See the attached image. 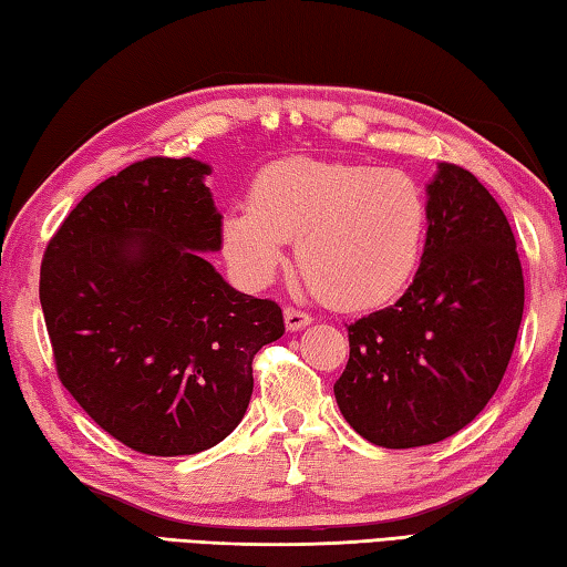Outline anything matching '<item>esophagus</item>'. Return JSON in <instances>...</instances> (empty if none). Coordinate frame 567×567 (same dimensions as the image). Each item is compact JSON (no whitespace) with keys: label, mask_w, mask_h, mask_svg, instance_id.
<instances>
[{"label":"esophagus","mask_w":567,"mask_h":567,"mask_svg":"<svg viewBox=\"0 0 567 567\" xmlns=\"http://www.w3.org/2000/svg\"><path fill=\"white\" fill-rule=\"evenodd\" d=\"M284 318H286L288 330H301L306 326H311V320H313L306 311H298V308H291V306L284 311Z\"/></svg>","instance_id":"obj_1"}]
</instances>
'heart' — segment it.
<instances>
[{
  "label": "heart",
  "mask_w": 567,
  "mask_h": 567,
  "mask_svg": "<svg viewBox=\"0 0 567 567\" xmlns=\"http://www.w3.org/2000/svg\"><path fill=\"white\" fill-rule=\"evenodd\" d=\"M424 224V192L402 169L288 157L256 173L249 209L224 217L221 244L239 279L264 286L284 241H296V264L316 296L358 311L390 301L410 281Z\"/></svg>",
  "instance_id": "heart-1"
}]
</instances>
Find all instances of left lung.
<instances>
[{
    "label": "left lung",
    "instance_id": "obj_1",
    "mask_svg": "<svg viewBox=\"0 0 567 567\" xmlns=\"http://www.w3.org/2000/svg\"><path fill=\"white\" fill-rule=\"evenodd\" d=\"M420 269L398 303L348 326L333 384L360 436L388 450L436 444L494 398L523 318V269L511 224L468 169L440 163L426 187Z\"/></svg>",
    "mask_w": 567,
    "mask_h": 567
}]
</instances>
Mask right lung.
Returning <instances> with one entry per match:
<instances>
[{"instance_id":"1","label":"right lung","mask_w":567,"mask_h":567,"mask_svg":"<svg viewBox=\"0 0 567 567\" xmlns=\"http://www.w3.org/2000/svg\"><path fill=\"white\" fill-rule=\"evenodd\" d=\"M209 165L147 157L61 221L39 298L63 388L113 440L151 456L205 452L249 408L254 355L284 336L276 301L234 291Z\"/></svg>"}]
</instances>
